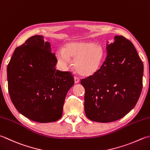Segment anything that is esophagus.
Returning a JSON list of instances; mask_svg holds the SVG:
<instances>
[{"instance_id":"1","label":"esophagus","mask_w":150,"mask_h":150,"mask_svg":"<svg viewBox=\"0 0 150 150\" xmlns=\"http://www.w3.org/2000/svg\"><path fill=\"white\" fill-rule=\"evenodd\" d=\"M74 80H75V83H79V81H80V79H79L78 77H74Z\"/></svg>"}]
</instances>
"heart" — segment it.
<instances>
[{
    "label": "heart",
    "instance_id": "obj_1",
    "mask_svg": "<svg viewBox=\"0 0 150 150\" xmlns=\"http://www.w3.org/2000/svg\"><path fill=\"white\" fill-rule=\"evenodd\" d=\"M105 50L99 44L89 42L71 41L56 52V57L61 65L66 66L71 58L80 75L90 77L98 72L105 60Z\"/></svg>",
    "mask_w": 150,
    "mask_h": 150
}]
</instances>
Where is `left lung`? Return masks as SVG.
<instances>
[{
    "instance_id": "1",
    "label": "left lung",
    "mask_w": 150,
    "mask_h": 150,
    "mask_svg": "<svg viewBox=\"0 0 150 150\" xmlns=\"http://www.w3.org/2000/svg\"><path fill=\"white\" fill-rule=\"evenodd\" d=\"M107 43V56L95 75L82 79L88 118L107 123L125 116L139 100L144 66L133 44L122 36Z\"/></svg>"
}]
</instances>
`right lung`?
<instances>
[{
	"instance_id": "1",
	"label": "right lung",
	"mask_w": 150,
	"mask_h": 150,
	"mask_svg": "<svg viewBox=\"0 0 150 150\" xmlns=\"http://www.w3.org/2000/svg\"><path fill=\"white\" fill-rule=\"evenodd\" d=\"M57 60L42 36H32L15 49L7 67L8 92L18 112L32 121L49 123L62 116L74 79L56 69Z\"/></svg>"
}]
</instances>
